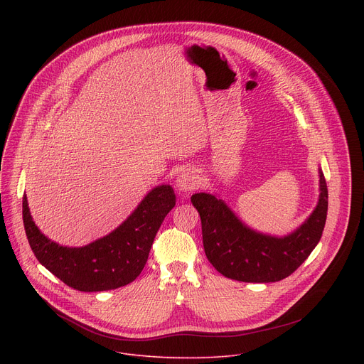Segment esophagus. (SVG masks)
Instances as JSON below:
<instances>
[{"label": "esophagus", "instance_id": "esophagus-1", "mask_svg": "<svg viewBox=\"0 0 364 364\" xmlns=\"http://www.w3.org/2000/svg\"><path fill=\"white\" fill-rule=\"evenodd\" d=\"M177 187L180 191H191L198 186V180L196 173L191 168H184L181 173L177 176Z\"/></svg>", "mask_w": 364, "mask_h": 364}]
</instances>
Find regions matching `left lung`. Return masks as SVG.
Segmentation results:
<instances>
[{"label": "left lung", "instance_id": "obj_1", "mask_svg": "<svg viewBox=\"0 0 364 364\" xmlns=\"http://www.w3.org/2000/svg\"><path fill=\"white\" fill-rule=\"evenodd\" d=\"M320 191L313 215L285 237L267 236L246 228L212 194H193L191 203L201 219L207 259L222 275L235 281L277 282L289 277L314 250L326 226L328 190L321 171Z\"/></svg>", "mask_w": 364, "mask_h": 364}]
</instances>
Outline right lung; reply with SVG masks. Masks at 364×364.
I'll list each match as a JSON object with an SVG mask.
<instances>
[{
    "instance_id": "1",
    "label": "right lung",
    "mask_w": 364,
    "mask_h": 364,
    "mask_svg": "<svg viewBox=\"0 0 364 364\" xmlns=\"http://www.w3.org/2000/svg\"><path fill=\"white\" fill-rule=\"evenodd\" d=\"M174 205L171 186L155 187L118 229L83 247L48 240L31 219L26 194L23 222L30 247L46 269L73 289L97 292L128 285L141 274L154 237Z\"/></svg>"
}]
</instances>
